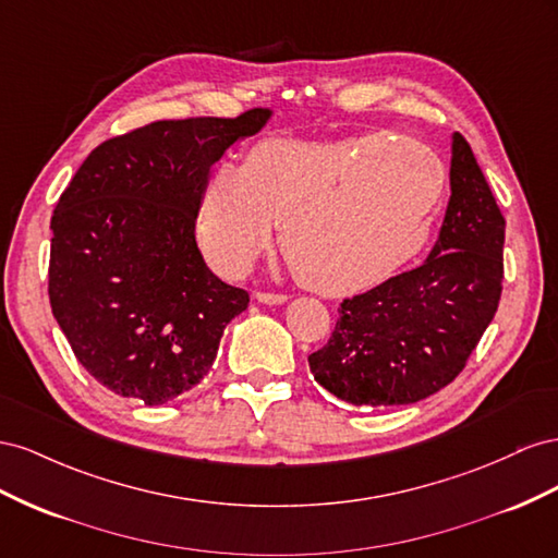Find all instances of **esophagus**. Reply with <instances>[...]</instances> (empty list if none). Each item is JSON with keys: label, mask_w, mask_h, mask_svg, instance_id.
I'll return each instance as SVG.
<instances>
[{"label": "esophagus", "mask_w": 558, "mask_h": 558, "mask_svg": "<svg viewBox=\"0 0 558 558\" xmlns=\"http://www.w3.org/2000/svg\"><path fill=\"white\" fill-rule=\"evenodd\" d=\"M254 299H257L259 304H266V306H280V304H284V301H288V296H284V294H270V292H257V294H254Z\"/></svg>", "instance_id": "esophagus-1"}]
</instances>
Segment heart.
<instances>
[{
	"label": "heart",
	"instance_id": "obj_1",
	"mask_svg": "<svg viewBox=\"0 0 558 558\" xmlns=\"http://www.w3.org/2000/svg\"><path fill=\"white\" fill-rule=\"evenodd\" d=\"M447 186L418 142L364 133L323 142L270 137L205 189L198 233L210 259L241 276L280 225L299 282L348 296L388 280L423 250Z\"/></svg>",
	"mask_w": 558,
	"mask_h": 558
}]
</instances>
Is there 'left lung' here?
I'll return each instance as SVG.
<instances>
[{
  "mask_svg": "<svg viewBox=\"0 0 558 558\" xmlns=\"http://www.w3.org/2000/svg\"><path fill=\"white\" fill-rule=\"evenodd\" d=\"M451 196L427 259L343 299L331 339L308 355L317 384L353 407H400L463 372L498 311L505 217L460 133L451 135Z\"/></svg>",
  "mask_w": 558,
  "mask_h": 558,
  "instance_id": "1",
  "label": "left lung"
}]
</instances>
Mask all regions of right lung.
I'll return each mask as SVG.
<instances>
[{
	"instance_id": "right-lung-1",
	"label": "right lung",
	"mask_w": 558,
	"mask_h": 558,
	"mask_svg": "<svg viewBox=\"0 0 558 558\" xmlns=\"http://www.w3.org/2000/svg\"><path fill=\"white\" fill-rule=\"evenodd\" d=\"M274 109L156 121L95 147L51 219V311L105 388L166 404L210 372L250 294L221 282L196 243L213 166Z\"/></svg>"
}]
</instances>
